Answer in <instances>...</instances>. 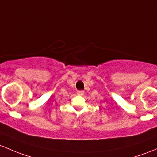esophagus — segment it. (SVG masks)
I'll return each mask as SVG.
<instances>
[{"label": "esophagus", "instance_id": "obj_1", "mask_svg": "<svg viewBox=\"0 0 157 157\" xmlns=\"http://www.w3.org/2000/svg\"><path fill=\"white\" fill-rule=\"evenodd\" d=\"M77 94L80 95H83L84 94V91H83V90H80V91H77Z\"/></svg>", "mask_w": 157, "mask_h": 157}]
</instances>
